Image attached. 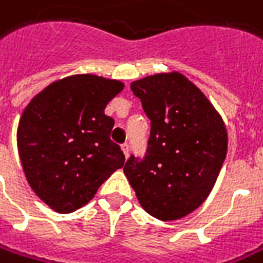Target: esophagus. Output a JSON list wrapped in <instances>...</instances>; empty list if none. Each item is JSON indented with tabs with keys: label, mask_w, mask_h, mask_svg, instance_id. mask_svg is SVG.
<instances>
[{
	"label": "esophagus",
	"mask_w": 263,
	"mask_h": 263,
	"mask_svg": "<svg viewBox=\"0 0 263 263\" xmlns=\"http://www.w3.org/2000/svg\"><path fill=\"white\" fill-rule=\"evenodd\" d=\"M122 151H123V154H125V157L128 159V156H129V145L125 142V144H122Z\"/></svg>",
	"instance_id": "34e87169"
}]
</instances>
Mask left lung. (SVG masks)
<instances>
[{"instance_id": "1", "label": "left lung", "mask_w": 263, "mask_h": 263, "mask_svg": "<svg viewBox=\"0 0 263 263\" xmlns=\"http://www.w3.org/2000/svg\"><path fill=\"white\" fill-rule=\"evenodd\" d=\"M151 121L142 160L131 156L123 173L141 206L161 221L183 218L208 198L227 154V129L213 103L180 72L131 83Z\"/></svg>"}]
</instances>
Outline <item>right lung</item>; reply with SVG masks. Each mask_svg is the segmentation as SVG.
Listing matches in <instances>:
<instances>
[{
  "label": "right lung",
  "instance_id": "right-lung-1",
  "mask_svg": "<svg viewBox=\"0 0 263 263\" xmlns=\"http://www.w3.org/2000/svg\"><path fill=\"white\" fill-rule=\"evenodd\" d=\"M123 90L119 80L78 74L53 81L26 106L17 128L24 175L45 204L74 213L125 163L110 140L107 103Z\"/></svg>",
  "mask_w": 263,
  "mask_h": 263
}]
</instances>
